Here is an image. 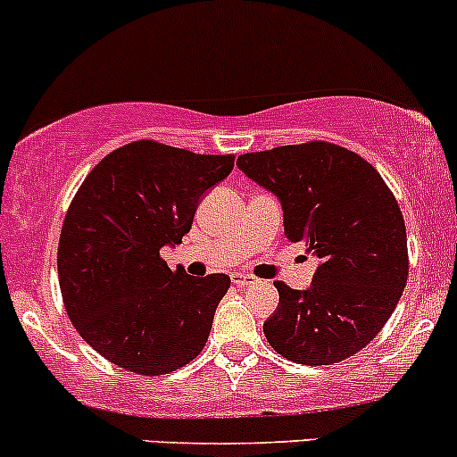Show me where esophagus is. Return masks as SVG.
I'll use <instances>...</instances> for the list:
<instances>
[{"mask_svg":"<svg viewBox=\"0 0 457 457\" xmlns=\"http://www.w3.org/2000/svg\"><path fill=\"white\" fill-rule=\"evenodd\" d=\"M232 283L238 285V287H243V285H254V283H258V280L254 278V276H250V274H241V271H234V274H232Z\"/></svg>","mask_w":457,"mask_h":457,"instance_id":"esophagus-1","label":"esophagus"}]
</instances>
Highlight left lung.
Masks as SVG:
<instances>
[{"label":"left lung","instance_id":"1","mask_svg":"<svg viewBox=\"0 0 457 457\" xmlns=\"http://www.w3.org/2000/svg\"><path fill=\"white\" fill-rule=\"evenodd\" d=\"M247 179L283 207L285 237L320 258L312 285L276 280L278 307L262 331L301 365H334L361 352L389 320L409 276L407 229L371 163L325 141L238 156Z\"/></svg>","mask_w":457,"mask_h":457}]
</instances>
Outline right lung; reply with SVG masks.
I'll list each match as a JSON object with an SVG mask.
<instances>
[{"label":"right lung","instance_id":"add662e5","mask_svg":"<svg viewBox=\"0 0 457 457\" xmlns=\"http://www.w3.org/2000/svg\"><path fill=\"white\" fill-rule=\"evenodd\" d=\"M232 168V154L135 141L81 183L59 237V287L75 329L105 361L161 376L205 347L229 276L172 271L161 250L181 243Z\"/></svg>","mask_w":457,"mask_h":457}]
</instances>
